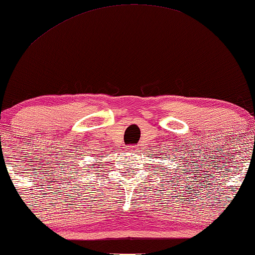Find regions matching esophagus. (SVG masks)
<instances>
[{
	"label": "esophagus",
	"mask_w": 255,
	"mask_h": 255,
	"mask_svg": "<svg viewBox=\"0 0 255 255\" xmlns=\"http://www.w3.org/2000/svg\"><path fill=\"white\" fill-rule=\"evenodd\" d=\"M128 150H136V147L135 146H131L130 148H128Z\"/></svg>",
	"instance_id": "obj_1"
}]
</instances>
